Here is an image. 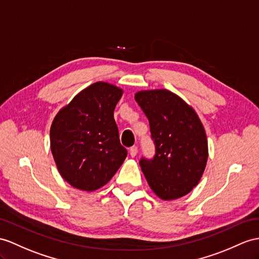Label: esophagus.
<instances>
[{"label":"esophagus","instance_id":"esophagus-1","mask_svg":"<svg viewBox=\"0 0 259 259\" xmlns=\"http://www.w3.org/2000/svg\"><path fill=\"white\" fill-rule=\"evenodd\" d=\"M137 151H138V149H137V146H133V147H131V148H130V155H131L132 157H135V156L137 155Z\"/></svg>","mask_w":259,"mask_h":259}]
</instances>
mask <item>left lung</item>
Returning a JSON list of instances; mask_svg holds the SVG:
<instances>
[{"label":"left lung","instance_id":"8db88e82","mask_svg":"<svg viewBox=\"0 0 259 259\" xmlns=\"http://www.w3.org/2000/svg\"><path fill=\"white\" fill-rule=\"evenodd\" d=\"M135 100L147 116L156 153L142 158L149 187L162 200L188 194L199 184L207 161V140L195 111L166 89L140 91Z\"/></svg>","mask_w":259,"mask_h":259}]
</instances>
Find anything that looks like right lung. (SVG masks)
I'll return each mask as SVG.
<instances>
[{
    "label": "right lung",
    "instance_id": "right-lung-1",
    "mask_svg": "<svg viewBox=\"0 0 259 259\" xmlns=\"http://www.w3.org/2000/svg\"><path fill=\"white\" fill-rule=\"evenodd\" d=\"M122 94L121 88L99 81L79 92L55 116L50 148L61 177L73 188L98 190L127 156L114 119Z\"/></svg>",
    "mask_w": 259,
    "mask_h": 259
}]
</instances>
